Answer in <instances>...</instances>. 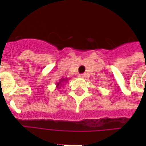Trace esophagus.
<instances>
[{
  "instance_id": "34e87169",
  "label": "esophagus",
  "mask_w": 146,
  "mask_h": 146,
  "mask_svg": "<svg viewBox=\"0 0 146 146\" xmlns=\"http://www.w3.org/2000/svg\"><path fill=\"white\" fill-rule=\"evenodd\" d=\"M79 77H80V78H85L86 75L85 74H80Z\"/></svg>"
}]
</instances>
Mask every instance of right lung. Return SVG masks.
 <instances>
[{"mask_svg": "<svg viewBox=\"0 0 146 146\" xmlns=\"http://www.w3.org/2000/svg\"><path fill=\"white\" fill-rule=\"evenodd\" d=\"M67 78H62V79H60V80L58 81V82L56 84V87H57V88H61L62 87V84H64L65 82H66L67 81Z\"/></svg>", "mask_w": 146, "mask_h": 146, "instance_id": "obj_1", "label": "right lung"}]
</instances>
